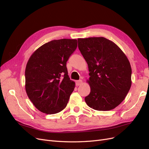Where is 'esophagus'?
I'll return each instance as SVG.
<instances>
[{
	"label": "esophagus",
	"mask_w": 149,
	"mask_h": 149,
	"mask_svg": "<svg viewBox=\"0 0 149 149\" xmlns=\"http://www.w3.org/2000/svg\"><path fill=\"white\" fill-rule=\"evenodd\" d=\"M82 83H83L82 80H81V79L76 81V86H79V85L82 84Z\"/></svg>",
	"instance_id": "1"
}]
</instances>
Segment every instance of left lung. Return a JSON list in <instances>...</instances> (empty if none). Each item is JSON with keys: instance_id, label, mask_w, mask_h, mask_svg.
<instances>
[{"instance_id": "1", "label": "left lung", "mask_w": 149, "mask_h": 149, "mask_svg": "<svg viewBox=\"0 0 149 149\" xmlns=\"http://www.w3.org/2000/svg\"><path fill=\"white\" fill-rule=\"evenodd\" d=\"M78 48L87 62L91 91L84 100L97 111H110L124 101L131 86L132 69L120 48L104 37L78 38Z\"/></svg>"}]
</instances>
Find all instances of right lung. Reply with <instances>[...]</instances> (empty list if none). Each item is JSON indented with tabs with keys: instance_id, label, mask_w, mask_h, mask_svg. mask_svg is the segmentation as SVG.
Here are the masks:
<instances>
[{
	"instance_id": "obj_1",
	"label": "right lung",
	"mask_w": 149,
	"mask_h": 149,
	"mask_svg": "<svg viewBox=\"0 0 149 149\" xmlns=\"http://www.w3.org/2000/svg\"><path fill=\"white\" fill-rule=\"evenodd\" d=\"M77 48V40H54L39 47L27 62L25 90L30 100L47 114L63 110L75 87L66 62Z\"/></svg>"
}]
</instances>
